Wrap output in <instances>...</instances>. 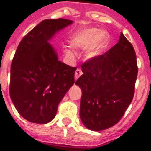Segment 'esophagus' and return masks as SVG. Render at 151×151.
<instances>
[{
	"mask_svg": "<svg viewBox=\"0 0 151 151\" xmlns=\"http://www.w3.org/2000/svg\"><path fill=\"white\" fill-rule=\"evenodd\" d=\"M82 74V71H81V69H77L75 71V75H74V78H75V80H77L79 77H80L81 75Z\"/></svg>",
	"mask_w": 151,
	"mask_h": 151,
	"instance_id": "1",
	"label": "esophagus"
}]
</instances>
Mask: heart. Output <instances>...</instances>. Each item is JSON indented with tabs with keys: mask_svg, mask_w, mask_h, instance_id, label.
<instances>
[{
	"mask_svg": "<svg viewBox=\"0 0 151 151\" xmlns=\"http://www.w3.org/2000/svg\"><path fill=\"white\" fill-rule=\"evenodd\" d=\"M110 41V35L106 31H99L98 29H85L73 37L71 45L73 47L81 49H88L87 59H93L99 56L105 50ZM70 54L69 51H66Z\"/></svg>",
	"mask_w": 151,
	"mask_h": 151,
	"instance_id": "heart-1",
	"label": "heart"
}]
</instances>
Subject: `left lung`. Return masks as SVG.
<instances>
[{"label":"left lung","mask_w":151,"mask_h":151,"mask_svg":"<svg viewBox=\"0 0 151 151\" xmlns=\"http://www.w3.org/2000/svg\"><path fill=\"white\" fill-rule=\"evenodd\" d=\"M76 81L82 91L80 117L86 128L102 131L116 124L133 99L138 74L136 55L121 33L118 43L81 65Z\"/></svg>","instance_id":"1"}]
</instances>
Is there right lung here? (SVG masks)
I'll return each instance as SVG.
<instances>
[{
	"label": "right lung",
	"instance_id": "obj_1",
	"mask_svg": "<svg viewBox=\"0 0 151 151\" xmlns=\"http://www.w3.org/2000/svg\"><path fill=\"white\" fill-rule=\"evenodd\" d=\"M72 23L66 19L43 20L22 39L16 49L11 65L9 93L19 114L29 122H51L74 83L77 67L59 61L48 42L55 33Z\"/></svg>",
	"mask_w": 151,
	"mask_h": 151
}]
</instances>
